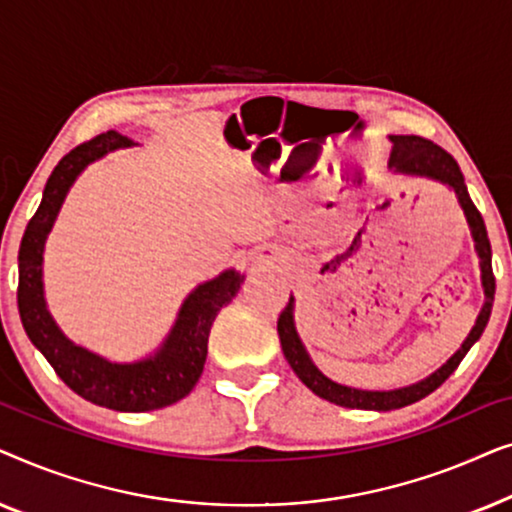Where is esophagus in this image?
I'll list each match as a JSON object with an SVG mask.
<instances>
[{"instance_id":"esophagus-1","label":"esophagus","mask_w":512,"mask_h":512,"mask_svg":"<svg viewBox=\"0 0 512 512\" xmlns=\"http://www.w3.org/2000/svg\"><path fill=\"white\" fill-rule=\"evenodd\" d=\"M261 258H263V261H268V258H272V251L270 249H263L261 251Z\"/></svg>"}]
</instances>
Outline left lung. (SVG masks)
Segmentation results:
<instances>
[{
	"mask_svg": "<svg viewBox=\"0 0 512 512\" xmlns=\"http://www.w3.org/2000/svg\"><path fill=\"white\" fill-rule=\"evenodd\" d=\"M391 142H394V149H391L389 165L394 167L396 172L405 174H419V177H431L443 181L457 193L459 205L464 209L468 226H471L473 240H475V251L480 256V270H482V286H485V305H482L480 317L475 321L473 331L468 333V338L457 354L452 356L450 361L445 363L443 368H438L436 373L426 377V380L412 384V387L394 389V391H363V389H352L342 387V384L328 380V377L321 373V370L314 366L310 356H307L303 342H300L296 326H293V298L279 314L277 319V333L279 342H282L284 356L293 368V373L300 377V382L305 384L307 389H312L319 398H326L335 405H342V408H359V410H396L403 408V405H410L419 401V398L429 396L431 391H436L440 384H443L447 377H450L468 349L475 345V340L480 338L482 331H485L489 314H492L494 305V289L496 279L492 272V244H489L485 221L478 212V207L473 205L471 195H468V188L464 184V174H461L457 160H454L445 149H440L438 144H433L431 139L417 137V135H391Z\"/></svg>",
	"mask_w": 512,
	"mask_h": 512,
	"instance_id": "obj_1",
	"label": "left lung"
}]
</instances>
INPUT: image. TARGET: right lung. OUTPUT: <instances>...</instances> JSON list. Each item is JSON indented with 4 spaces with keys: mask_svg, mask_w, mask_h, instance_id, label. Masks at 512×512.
Here are the masks:
<instances>
[{
    "mask_svg": "<svg viewBox=\"0 0 512 512\" xmlns=\"http://www.w3.org/2000/svg\"><path fill=\"white\" fill-rule=\"evenodd\" d=\"M121 132H102L67 153L46 181L44 198L27 223L18 251V312L27 338L46 356L55 373L74 394L86 401L121 412H149L165 408L191 394L207 359V340L216 314L240 291L242 277L228 270L212 282L200 284L184 300L172 333L151 359L137 363H109L69 342L55 326L44 303L41 256L62 200L83 167L104 153L130 146Z\"/></svg>",
    "mask_w": 512,
    "mask_h": 512,
    "instance_id": "add662e5",
    "label": "right lung"
}]
</instances>
